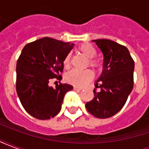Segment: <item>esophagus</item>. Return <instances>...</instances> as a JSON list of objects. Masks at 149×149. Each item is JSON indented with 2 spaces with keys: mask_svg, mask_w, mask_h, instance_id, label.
Wrapping results in <instances>:
<instances>
[{
  "mask_svg": "<svg viewBox=\"0 0 149 149\" xmlns=\"http://www.w3.org/2000/svg\"><path fill=\"white\" fill-rule=\"evenodd\" d=\"M73 89H74V90H76V91H81L82 88H81L76 87V86H74V87H73Z\"/></svg>",
  "mask_w": 149,
  "mask_h": 149,
  "instance_id": "esophagus-1",
  "label": "esophagus"
}]
</instances>
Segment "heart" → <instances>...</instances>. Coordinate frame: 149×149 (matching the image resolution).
Returning a JSON list of instances; mask_svg holds the SVG:
<instances>
[{
	"instance_id": "1",
	"label": "heart",
	"mask_w": 149,
	"mask_h": 149,
	"mask_svg": "<svg viewBox=\"0 0 149 149\" xmlns=\"http://www.w3.org/2000/svg\"><path fill=\"white\" fill-rule=\"evenodd\" d=\"M77 51L84 55L88 60V65H89L92 68L97 69L100 67V61L95 58L97 55V50L89 43H83L78 46ZM63 65L66 69L70 68L71 66V56L70 54H67L63 60ZM93 72L90 69H86L84 71H78V70H72L68 72L65 76V81L67 83L75 86L82 87L84 84L93 79Z\"/></svg>"
}]
</instances>
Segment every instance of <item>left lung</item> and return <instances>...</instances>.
<instances>
[{
  "label": "left lung",
  "mask_w": 149,
  "mask_h": 149,
  "mask_svg": "<svg viewBox=\"0 0 149 149\" xmlns=\"http://www.w3.org/2000/svg\"><path fill=\"white\" fill-rule=\"evenodd\" d=\"M93 41L103 53V72L96 84L100 91L94 88L93 99L85 107L97 118H109L124 107L133 88L134 61L125 46L107 39Z\"/></svg>",
  "instance_id": "8db88e82"
}]
</instances>
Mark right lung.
I'll return each instance as SVG.
<instances>
[{"mask_svg": "<svg viewBox=\"0 0 149 149\" xmlns=\"http://www.w3.org/2000/svg\"><path fill=\"white\" fill-rule=\"evenodd\" d=\"M73 44L43 37L29 43L17 62L16 88L25 111L38 120H49L61 109L65 95L72 89L68 84L50 87V80L61 81L63 60Z\"/></svg>", "mask_w": 149, "mask_h": 149, "instance_id": "1", "label": "right lung"}]
</instances>
